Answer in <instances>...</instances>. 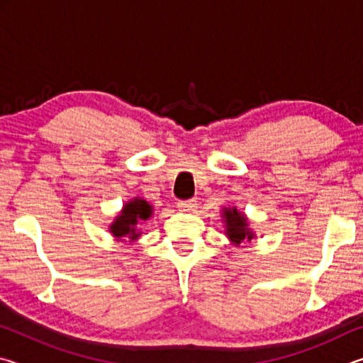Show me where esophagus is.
I'll use <instances>...</instances> for the list:
<instances>
[{
	"mask_svg": "<svg viewBox=\"0 0 363 363\" xmlns=\"http://www.w3.org/2000/svg\"><path fill=\"white\" fill-rule=\"evenodd\" d=\"M177 208H179V211H182V213H194L196 208V201L195 200L179 201V203H177Z\"/></svg>",
	"mask_w": 363,
	"mask_h": 363,
	"instance_id": "34e87169",
	"label": "esophagus"
}]
</instances>
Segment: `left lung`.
Listing matches in <instances>:
<instances>
[{"instance_id":"obj_1","label":"left lung","mask_w":363,"mask_h":363,"mask_svg":"<svg viewBox=\"0 0 363 363\" xmlns=\"http://www.w3.org/2000/svg\"><path fill=\"white\" fill-rule=\"evenodd\" d=\"M224 233L233 247H247L251 240H256V232L250 224L247 214L238 210L237 206H224L220 210Z\"/></svg>"}]
</instances>
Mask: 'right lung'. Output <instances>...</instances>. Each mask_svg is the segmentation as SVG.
Returning <instances> with one entry per match:
<instances>
[{
    "mask_svg": "<svg viewBox=\"0 0 363 363\" xmlns=\"http://www.w3.org/2000/svg\"><path fill=\"white\" fill-rule=\"evenodd\" d=\"M153 214V206L143 196H134L123 205L118 216L108 225V232L116 242L134 243L139 240L143 229L140 225L150 219Z\"/></svg>",
    "mask_w": 363,
    "mask_h": 363,
    "instance_id": "1",
    "label": "right lung"
}]
</instances>
